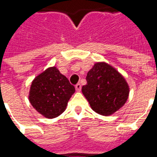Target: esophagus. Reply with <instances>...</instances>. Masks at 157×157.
I'll return each mask as SVG.
<instances>
[{"label":"esophagus","mask_w":157,"mask_h":157,"mask_svg":"<svg viewBox=\"0 0 157 157\" xmlns=\"http://www.w3.org/2000/svg\"><path fill=\"white\" fill-rule=\"evenodd\" d=\"M81 89H82V85H81L80 83H77V84L75 85V90H76L77 92H80Z\"/></svg>","instance_id":"esophagus-1"}]
</instances>
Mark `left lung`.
Here are the masks:
<instances>
[{
    "mask_svg": "<svg viewBox=\"0 0 157 157\" xmlns=\"http://www.w3.org/2000/svg\"><path fill=\"white\" fill-rule=\"evenodd\" d=\"M82 93L93 111L103 116L111 115L127 101L129 87L124 77L105 62H98L86 75Z\"/></svg>",
    "mask_w": 157,
    "mask_h": 157,
    "instance_id": "left-lung-1",
    "label": "left lung"
}]
</instances>
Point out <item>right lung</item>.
Instances as JSON below:
<instances>
[{"label":"right lung","mask_w":157,"mask_h":157,"mask_svg":"<svg viewBox=\"0 0 157 157\" xmlns=\"http://www.w3.org/2000/svg\"><path fill=\"white\" fill-rule=\"evenodd\" d=\"M75 91L68 79L53 66L46 69L33 81L29 99L40 114L54 118L65 111Z\"/></svg>","instance_id":"obj_1"}]
</instances>
